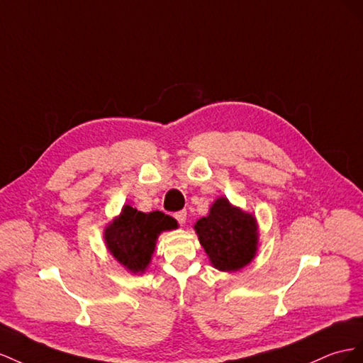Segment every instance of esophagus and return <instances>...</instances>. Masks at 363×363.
<instances>
[{
  "label": "esophagus",
  "mask_w": 363,
  "mask_h": 363,
  "mask_svg": "<svg viewBox=\"0 0 363 363\" xmlns=\"http://www.w3.org/2000/svg\"><path fill=\"white\" fill-rule=\"evenodd\" d=\"M174 219L178 220L181 225H184V223H185V220H187V211L182 210V211L174 213Z\"/></svg>",
  "instance_id": "esophagus-1"
}]
</instances>
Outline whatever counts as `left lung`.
<instances>
[{
	"label": "left lung",
	"instance_id": "left-lung-1",
	"mask_svg": "<svg viewBox=\"0 0 363 363\" xmlns=\"http://www.w3.org/2000/svg\"><path fill=\"white\" fill-rule=\"evenodd\" d=\"M199 243L213 267L237 272L250 264L258 251V223L252 213L243 211L223 196L210 206L208 216L194 223Z\"/></svg>",
	"mask_w": 363,
	"mask_h": 363
}]
</instances>
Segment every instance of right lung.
I'll return each mask as SVG.
<instances>
[{"label": "right lung", "instance_id": "1", "mask_svg": "<svg viewBox=\"0 0 363 363\" xmlns=\"http://www.w3.org/2000/svg\"><path fill=\"white\" fill-rule=\"evenodd\" d=\"M173 217L161 211L143 213L126 203L103 231L106 250L130 274H144L152 262L161 233L178 228Z\"/></svg>", "mask_w": 363, "mask_h": 363}]
</instances>
